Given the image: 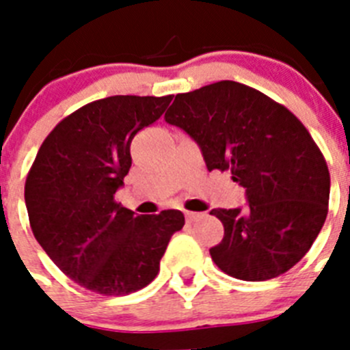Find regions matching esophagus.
Masks as SVG:
<instances>
[{"label": "esophagus", "mask_w": 350, "mask_h": 350, "mask_svg": "<svg viewBox=\"0 0 350 350\" xmlns=\"http://www.w3.org/2000/svg\"><path fill=\"white\" fill-rule=\"evenodd\" d=\"M200 217H203V213H200V212H185V219H187V221H189V222L198 221V219H200Z\"/></svg>", "instance_id": "1"}]
</instances>
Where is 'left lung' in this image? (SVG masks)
<instances>
[{
	"label": "left lung",
	"instance_id": "left-lung-1",
	"mask_svg": "<svg viewBox=\"0 0 350 350\" xmlns=\"http://www.w3.org/2000/svg\"><path fill=\"white\" fill-rule=\"evenodd\" d=\"M202 148L206 168L231 172L245 208H213L224 238L213 262L234 279L261 282L307 254L327 215L329 172L307 128L256 89L221 80L175 96L165 113Z\"/></svg>",
	"mask_w": 350,
	"mask_h": 350
}]
</instances>
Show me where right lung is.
Wrapping results in <instances>:
<instances>
[{"mask_svg": "<svg viewBox=\"0 0 350 350\" xmlns=\"http://www.w3.org/2000/svg\"><path fill=\"white\" fill-rule=\"evenodd\" d=\"M172 96H110L83 105L43 140L24 187L33 234L64 275L103 296L148 286L180 210L135 215L116 202L131 168V140Z\"/></svg>", "mask_w": 350, "mask_h": 350, "instance_id": "right-lung-1", "label": "right lung"}]
</instances>
